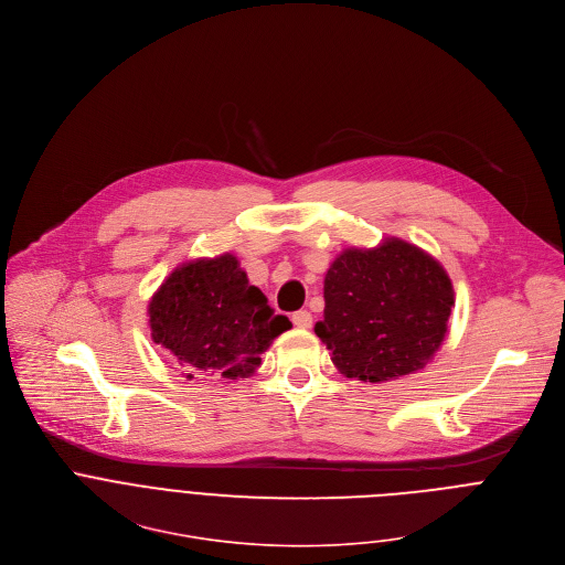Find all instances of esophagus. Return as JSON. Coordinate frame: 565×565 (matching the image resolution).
Here are the masks:
<instances>
[{
  "instance_id": "1",
  "label": "esophagus",
  "mask_w": 565,
  "mask_h": 565,
  "mask_svg": "<svg viewBox=\"0 0 565 565\" xmlns=\"http://www.w3.org/2000/svg\"><path fill=\"white\" fill-rule=\"evenodd\" d=\"M292 323L297 328H310L312 326V315L308 310H297V312H292Z\"/></svg>"
}]
</instances>
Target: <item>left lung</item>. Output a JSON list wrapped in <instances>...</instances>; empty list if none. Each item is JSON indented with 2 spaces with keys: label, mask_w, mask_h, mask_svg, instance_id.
Listing matches in <instances>:
<instances>
[{
  "label": "left lung",
  "mask_w": 565,
  "mask_h": 565,
  "mask_svg": "<svg viewBox=\"0 0 565 565\" xmlns=\"http://www.w3.org/2000/svg\"><path fill=\"white\" fill-rule=\"evenodd\" d=\"M317 337L348 380L382 384L422 370L441 348L455 290L444 266L397 237L345 248L323 279Z\"/></svg>",
  "instance_id": "left-lung-1"
}]
</instances>
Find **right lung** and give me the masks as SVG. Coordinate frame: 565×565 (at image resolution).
Instances as JSON below:
<instances>
[{"label": "right lung", "instance_id": "add662e5", "mask_svg": "<svg viewBox=\"0 0 565 565\" xmlns=\"http://www.w3.org/2000/svg\"><path fill=\"white\" fill-rule=\"evenodd\" d=\"M148 317L152 341L177 359L185 380H246L273 339L292 328L231 253L177 266L152 295Z\"/></svg>", "mask_w": 565, "mask_h": 565}]
</instances>
